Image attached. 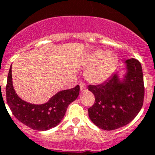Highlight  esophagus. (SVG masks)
Wrapping results in <instances>:
<instances>
[{
  "label": "esophagus",
  "mask_w": 155,
  "mask_h": 155,
  "mask_svg": "<svg viewBox=\"0 0 155 155\" xmlns=\"http://www.w3.org/2000/svg\"><path fill=\"white\" fill-rule=\"evenodd\" d=\"M79 87H80V91H85L87 90V87L86 85L84 84V83H79Z\"/></svg>",
  "instance_id": "1"
}]
</instances>
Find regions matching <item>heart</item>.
I'll use <instances>...</instances> for the list:
<instances>
[{"label":"heart","mask_w":155,"mask_h":155,"mask_svg":"<svg viewBox=\"0 0 155 155\" xmlns=\"http://www.w3.org/2000/svg\"><path fill=\"white\" fill-rule=\"evenodd\" d=\"M118 58L113 52L97 50L87 55L84 65L88 68L86 77L90 83H101L107 80L115 72Z\"/></svg>","instance_id":"obj_1"}]
</instances>
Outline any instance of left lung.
<instances>
[{
    "instance_id": "obj_1",
    "label": "left lung",
    "mask_w": 155,
    "mask_h": 155,
    "mask_svg": "<svg viewBox=\"0 0 155 155\" xmlns=\"http://www.w3.org/2000/svg\"><path fill=\"white\" fill-rule=\"evenodd\" d=\"M126 73L121 82L117 73L99 85H89L95 102L88 108L94 124L104 130H114L130 123L140 111L144 98L141 64L135 58L126 61Z\"/></svg>"
}]
</instances>
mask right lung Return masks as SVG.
Listing matches in <instances>:
<instances>
[{
    "label": "right lung",
    "instance_id": "1",
    "mask_svg": "<svg viewBox=\"0 0 155 155\" xmlns=\"http://www.w3.org/2000/svg\"><path fill=\"white\" fill-rule=\"evenodd\" d=\"M12 65L8 75L6 100L11 111L18 120L34 130L45 131L61 122L70 103L79 96V86L61 91L47 103L33 104L22 101L15 94L12 85Z\"/></svg>",
    "mask_w": 155,
    "mask_h": 155
}]
</instances>
